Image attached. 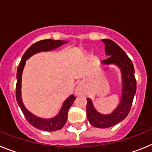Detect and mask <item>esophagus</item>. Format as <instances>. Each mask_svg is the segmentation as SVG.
<instances>
[{
    "instance_id": "esophagus-1",
    "label": "esophagus",
    "mask_w": 152,
    "mask_h": 152,
    "mask_svg": "<svg viewBox=\"0 0 152 152\" xmlns=\"http://www.w3.org/2000/svg\"><path fill=\"white\" fill-rule=\"evenodd\" d=\"M83 92V86L81 85L78 86L76 89V96H80V95H82Z\"/></svg>"
}]
</instances>
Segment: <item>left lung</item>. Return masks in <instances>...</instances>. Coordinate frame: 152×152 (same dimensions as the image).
I'll return each instance as SVG.
<instances>
[{
    "label": "left lung",
    "instance_id": "1",
    "mask_svg": "<svg viewBox=\"0 0 152 152\" xmlns=\"http://www.w3.org/2000/svg\"><path fill=\"white\" fill-rule=\"evenodd\" d=\"M102 41L105 44V54H107L109 57L102 60L101 63L103 65L115 64L122 72V98L116 109L109 115L99 113L93 106L92 100L89 98L86 99V115L87 119L92 126L106 129L122 122L129 115L136 92V80L132 62L123 50L109 39H103Z\"/></svg>",
    "mask_w": 152,
    "mask_h": 152
}]
</instances>
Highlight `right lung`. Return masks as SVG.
Wrapping results in <instances>:
<instances>
[{"label":"right lung","mask_w":152,"mask_h":152,"mask_svg":"<svg viewBox=\"0 0 152 152\" xmlns=\"http://www.w3.org/2000/svg\"><path fill=\"white\" fill-rule=\"evenodd\" d=\"M66 43L67 41H64V40H54V39H47L34 43L24 53L19 64V66L18 68V70H17V86H16L17 102H18L21 111L23 112L25 118L27 120V122L30 125H33L34 127L39 129V130H43V131L46 132H54L61 129L66 122L68 111L73 103V102L76 99V97L73 95H71L69 97H68L63 102L60 113H58L57 115H56L53 118L45 119V118H38L36 115H34L32 113H30L25 108L23 101H22L21 80H22V73H23V68H24L26 61L34 54L42 52V51L52 50L57 48V47H60V46Z\"/></svg>","instance_id":"add662e5"}]
</instances>
